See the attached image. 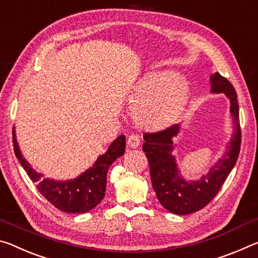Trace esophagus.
Segmentation results:
<instances>
[{"label":"esophagus","instance_id":"esophagus-1","mask_svg":"<svg viewBox=\"0 0 258 258\" xmlns=\"http://www.w3.org/2000/svg\"><path fill=\"white\" fill-rule=\"evenodd\" d=\"M126 144H128L129 147H137L141 144V136L136 134L130 135L128 137V141H126Z\"/></svg>","mask_w":258,"mask_h":258}]
</instances>
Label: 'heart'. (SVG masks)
Returning a JSON list of instances; mask_svg holds the SVG:
<instances>
[{
    "label": "heart",
    "mask_w": 258,
    "mask_h": 258,
    "mask_svg": "<svg viewBox=\"0 0 258 258\" xmlns=\"http://www.w3.org/2000/svg\"><path fill=\"white\" fill-rule=\"evenodd\" d=\"M187 84L168 73L146 75L136 88V119L146 126H164L174 122L186 104Z\"/></svg>",
    "instance_id": "1"
}]
</instances>
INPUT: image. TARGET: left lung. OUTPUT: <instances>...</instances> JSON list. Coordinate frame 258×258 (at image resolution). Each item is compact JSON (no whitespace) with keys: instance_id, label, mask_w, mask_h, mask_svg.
Wrapping results in <instances>:
<instances>
[{"instance_id":"8db88e82","label":"left lung","mask_w":258,"mask_h":258,"mask_svg":"<svg viewBox=\"0 0 258 258\" xmlns=\"http://www.w3.org/2000/svg\"><path fill=\"white\" fill-rule=\"evenodd\" d=\"M213 92H224L231 101V115L234 122V135L224 158L212 167L200 180L186 181L178 174L175 158L170 154L172 137L178 134V125L174 124L155 133H145L143 151L150 164L152 186L158 200L164 208L177 215L198 212L212 201L223 186L227 176L238 160L241 145V128L239 105L234 87L226 78L215 73L210 77Z\"/></svg>"}]
</instances>
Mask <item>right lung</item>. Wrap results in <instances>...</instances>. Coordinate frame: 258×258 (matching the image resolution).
<instances>
[{
	"label": "right lung",
	"instance_id": "1",
	"mask_svg": "<svg viewBox=\"0 0 258 258\" xmlns=\"http://www.w3.org/2000/svg\"><path fill=\"white\" fill-rule=\"evenodd\" d=\"M12 144L17 159L32 181L36 183V188L50 204L57 209L69 214H83L91 210L104 199L106 191V177L111 164L123 155L125 150V137H117L109 145L106 153L97 159L92 168L88 169L77 179L56 181L43 178L34 170L31 164L24 159L17 144L15 129H12Z\"/></svg>",
	"mask_w": 258,
	"mask_h": 258
}]
</instances>
